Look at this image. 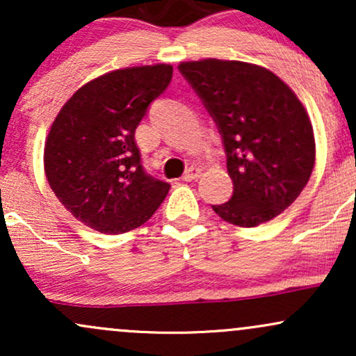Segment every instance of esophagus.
Returning a JSON list of instances; mask_svg holds the SVG:
<instances>
[{
  "instance_id": "esophagus-1",
  "label": "esophagus",
  "mask_w": 356,
  "mask_h": 356,
  "mask_svg": "<svg viewBox=\"0 0 356 356\" xmlns=\"http://www.w3.org/2000/svg\"><path fill=\"white\" fill-rule=\"evenodd\" d=\"M201 174H202V169L201 167H197V165H192V167H189V169L186 170V174L182 175V179L184 181H194V179H199L201 177Z\"/></svg>"
}]
</instances>
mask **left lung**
<instances>
[{
  "mask_svg": "<svg viewBox=\"0 0 356 356\" xmlns=\"http://www.w3.org/2000/svg\"><path fill=\"white\" fill-rule=\"evenodd\" d=\"M219 127L234 194L212 206L226 222L256 227L296 201L314 167L313 125L296 93L261 65L238 60L181 61Z\"/></svg>",
  "mask_w": 356,
  "mask_h": 356,
  "instance_id": "8db88e82",
  "label": "left lung"
}]
</instances>
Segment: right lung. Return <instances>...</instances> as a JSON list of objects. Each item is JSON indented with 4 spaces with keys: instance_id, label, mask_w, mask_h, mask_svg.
<instances>
[{
    "instance_id": "add662e5",
    "label": "right lung",
    "mask_w": 356,
    "mask_h": 356,
    "mask_svg": "<svg viewBox=\"0 0 356 356\" xmlns=\"http://www.w3.org/2000/svg\"><path fill=\"white\" fill-rule=\"evenodd\" d=\"M172 65L113 70L65 102L48 130L43 165L51 191L85 226L122 234L147 222L170 186L144 172L136 129L167 88Z\"/></svg>"
}]
</instances>
